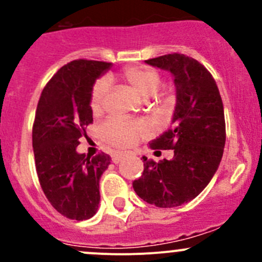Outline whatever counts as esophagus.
I'll list each match as a JSON object with an SVG mask.
<instances>
[{"instance_id": "obj_1", "label": "esophagus", "mask_w": 262, "mask_h": 262, "mask_svg": "<svg viewBox=\"0 0 262 262\" xmlns=\"http://www.w3.org/2000/svg\"><path fill=\"white\" fill-rule=\"evenodd\" d=\"M124 156H125V153H123V152H116V153H114V155H113V157H112L113 162L119 163L121 160H123Z\"/></svg>"}]
</instances>
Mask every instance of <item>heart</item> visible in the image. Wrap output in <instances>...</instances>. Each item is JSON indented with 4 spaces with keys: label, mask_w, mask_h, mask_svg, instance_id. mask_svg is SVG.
Instances as JSON below:
<instances>
[{
    "label": "heart",
    "mask_w": 262,
    "mask_h": 262,
    "mask_svg": "<svg viewBox=\"0 0 262 262\" xmlns=\"http://www.w3.org/2000/svg\"><path fill=\"white\" fill-rule=\"evenodd\" d=\"M121 81L132 87L143 99L152 96L156 105L165 107L168 102V94L166 91L156 94L161 83V75L155 68L147 66H132L126 67L119 73ZM109 81L107 78H100L95 82L90 96V106L94 114L102 112L106 100ZM149 132V125L144 121H130L126 119L113 116L107 119L100 126V134L107 143L116 147H128L138 141L139 137L146 136Z\"/></svg>",
    "instance_id": "heart-1"
}]
</instances>
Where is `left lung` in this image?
I'll return each mask as SVG.
<instances>
[{
	"instance_id": "8db88e82",
	"label": "left lung",
	"mask_w": 262,
	"mask_h": 262,
	"mask_svg": "<svg viewBox=\"0 0 262 262\" xmlns=\"http://www.w3.org/2000/svg\"><path fill=\"white\" fill-rule=\"evenodd\" d=\"M171 72L176 106L171 128L149 143L150 149H173L172 160L144 158L133 189L148 204L172 208L196 198L218 170L226 144V121L218 86L200 62L180 53L146 60Z\"/></svg>"
}]
</instances>
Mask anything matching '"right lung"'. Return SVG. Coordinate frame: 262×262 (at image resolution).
Here are the masks:
<instances>
[{"label":"right lung","mask_w":262,"mask_h":262,"mask_svg":"<svg viewBox=\"0 0 262 262\" xmlns=\"http://www.w3.org/2000/svg\"><path fill=\"white\" fill-rule=\"evenodd\" d=\"M112 63L76 59L50 78L39 99L33 124V148L39 182L48 202L63 216L84 221L100 203L99 181L109 155L77 153L80 138L94 121L90 96L95 81Z\"/></svg>","instance_id":"obj_1"}]
</instances>
